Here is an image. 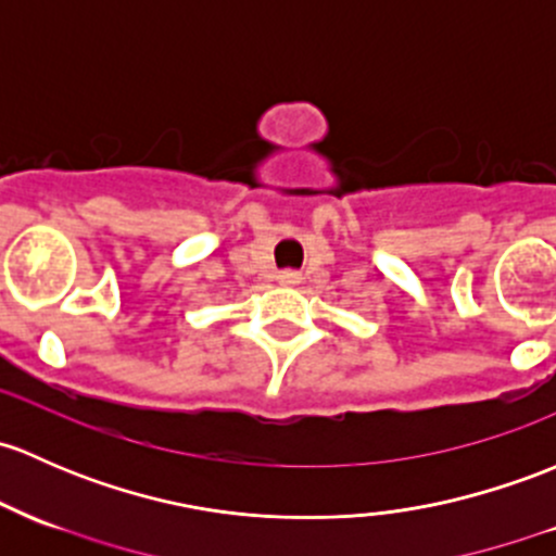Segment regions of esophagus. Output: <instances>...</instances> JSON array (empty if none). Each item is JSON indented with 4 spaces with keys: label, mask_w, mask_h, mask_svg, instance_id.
I'll return each instance as SVG.
<instances>
[{
    "label": "esophagus",
    "mask_w": 556,
    "mask_h": 556,
    "mask_svg": "<svg viewBox=\"0 0 556 556\" xmlns=\"http://www.w3.org/2000/svg\"><path fill=\"white\" fill-rule=\"evenodd\" d=\"M279 285H285V288H295V285H301V271H293V268H288V271H279Z\"/></svg>",
    "instance_id": "obj_1"
}]
</instances>
